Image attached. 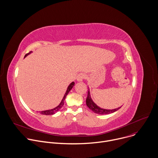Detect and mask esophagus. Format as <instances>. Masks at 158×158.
<instances>
[{
	"label": "esophagus",
	"instance_id": "34e87169",
	"mask_svg": "<svg viewBox=\"0 0 158 158\" xmlns=\"http://www.w3.org/2000/svg\"><path fill=\"white\" fill-rule=\"evenodd\" d=\"M84 78H85V76H84V74H80V75H79V76H77V80L78 81H82Z\"/></svg>",
	"mask_w": 158,
	"mask_h": 158
}]
</instances>
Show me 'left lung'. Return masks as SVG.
<instances>
[{"mask_svg":"<svg viewBox=\"0 0 158 158\" xmlns=\"http://www.w3.org/2000/svg\"><path fill=\"white\" fill-rule=\"evenodd\" d=\"M86 105L87 106V107L92 110L94 112L98 114H108L110 113H112L116 110H118V109H119L121 107H118L117 109H112V110H109V109H102L99 107H98L92 100L91 98V95H90V92H89V89L88 88V91H87V97L86 98Z\"/></svg>","mask_w":158,"mask_h":158,"instance_id":"obj_1","label":"left lung"}]
</instances>
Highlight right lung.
Here are the masks:
<instances>
[{"mask_svg": "<svg viewBox=\"0 0 158 158\" xmlns=\"http://www.w3.org/2000/svg\"><path fill=\"white\" fill-rule=\"evenodd\" d=\"M31 52H32V51H31V52H29V53L26 54L25 55V57L27 56V55H29V54L30 53H31ZM74 85V82H73L71 84H70V85L68 86V87H67L66 93H65V95H64V98H63V99H62L61 102L60 103V104H59L58 106H57V107H55L54 109H51V110H47L40 111V113L41 114H44V115H52V114H55L56 112H57L63 106V105H64V100H65V99L67 95L68 94V93H69V91H71V89L73 87Z\"/></svg>", "mask_w": 158, "mask_h": 158, "instance_id": "obj_1", "label": "right lung"}]
</instances>
